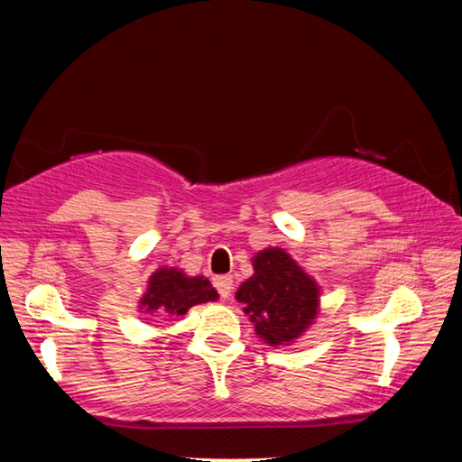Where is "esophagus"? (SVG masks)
I'll use <instances>...</instances> for the list:
<instances>
[{
  "label": "esophagus",
  "mask_w": 462,
  "mask_h": 462,
  "mask_svg": "<svg viewBox=\"0 0 462 462\" xmlns=\"http://www.w3.org/2000/svg\"><path fill=\"white\" fill-rule=\"evenodd\" d=\"M214 287H216V291L220 293L222 300H226V297H230V293H232V277L230 275L216 277L214 279Z\"/></svg>",
  "instance_id": "1"
}]
</instances>
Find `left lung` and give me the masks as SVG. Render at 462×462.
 <instances>
[{"label":"left lung","mask_w":462,"mask_h":462,"mask_svg":"<svg viewBox=\"0 0 462 462\" xmlns=\"http://www.w3.org/2000/svg\"><path fill=\"white\" fill-rule=\"evenodd\" d=\"M254 275L238 287L236 300L269 344H287L318 314V285L285 250L267 248L253 259Z\"/></svg>","instance_id":"left-lung-1"}]
</instances>
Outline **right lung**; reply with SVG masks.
Here are the masks:
<instances>
[{"mask_svg": "<svg viewBox=\"0 0 462 462\" xmlns=\"http://www.w3.org/2000/svg\"><path fill=\"white\" fill-rule=\"evenodd\" d=\"M217 293L203 277H185L177 269H159L148 281V291L140 300L144 314L183 316L198 303L216 301Z\"/></svg>", "mask_w": 462, "mask_h": 462, "instance_id": "1", "label": "right lung"}]
</instances>
